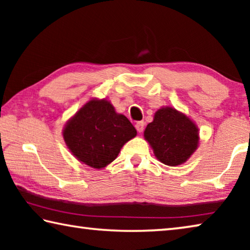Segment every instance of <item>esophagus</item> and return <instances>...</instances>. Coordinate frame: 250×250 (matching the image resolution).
Masks as SVG:
<instances>
[{"instance_id": "esophagus-1", "label": "esophagus", "mask_w": 250, "mask_h": 250, "mask_svg": "<svg viewBox=\"0 0 250 250\" xmlns=\"http://www.w3.org/2000/svg\"><path fill=\"white\" fill-rule=\"evenodd\" d=\"M135 129L138 130V132H142L145 130V122L143 121H139L135 124Z\"/></svg>"}]
</instances>
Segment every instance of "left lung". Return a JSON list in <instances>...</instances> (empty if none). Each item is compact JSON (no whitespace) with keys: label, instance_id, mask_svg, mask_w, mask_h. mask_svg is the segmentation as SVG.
I'll list each match as a JSON object with an SVG mask.
<instances>
[{"label":"left lung","instance_id":"left-lung-1","mask_svg":"<svg viewBox=\"0 0 250 250\" xmlns=\"http://www.w3.org/2000/svg\"><path fill=\"white\" fill-rule=\"evenodd\" d=\"M145 138L154 154L167 166L175 167L184 163L198 145L196 125L185 115L173 108H162L146 125Z\"/></svg>","mask_w":250,"mask_h":250}]
</instances>
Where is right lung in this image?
Instances as JSON below:
<instances>
[{
	"instance_id": "right-lung-1",
	"label": "right lung",
	"mask_w": 250,
	"mask_h": 250,
	"mask_svg": "<svg viewBox=\"0 0 250 250\" xmlns=\"http://www.w3.org/2000/svg\"><path fill=\"white\" fill-rule=\"evenodd\" d=\"M69 150L79 161L95 168L108 166L122 146L137 135L132 124L118 115L107 100H90L67 122L62 132Z\"/></svg>"
}]
</instances>
